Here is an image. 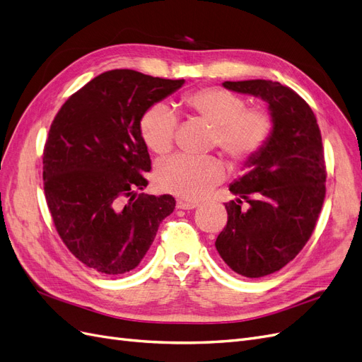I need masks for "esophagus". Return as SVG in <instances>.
Masks as SVG:
<instances>
[{
	"mask_svg": "<svg viewBox=\"0 0 362 362\" xmlns=\"http://www.w3.org/2000/svg\"><path fill=\"white\" fill-rule=\"evenodd\" d=\"M177 206L181 208V210H193V208L198 206V202H190V201L178 199V201H177Z\"/></svg>",
	"mask_w": 362,
	"mask_h": 362,
	"instance_id": "1",
	"label": "esophagus"
}]
</instances>
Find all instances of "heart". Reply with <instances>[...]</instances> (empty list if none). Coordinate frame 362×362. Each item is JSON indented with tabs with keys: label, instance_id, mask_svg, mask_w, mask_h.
I'll return each instance as SVG.
<instances>
[{
	"label": "heart",
	"instance_id": "1",
	"mask_svg": "<svg viewBox=\"0 0 362 362\" xmlns=\"http://www.w3.org/2000/svg\"><path fill=\"white\" fill-rule=\"evenodd\" d=\"M182 105L214 125L213 144L234 164L254 160L269 144L273 122L264 108L247 107L246 100L218 86L187 92ZM140 136L156 154H166L173 146L177 116L164 104H154L141 115ZM225 177V164L217 157L175 156L160 163V189L185 201H198Z\"/></svg>",
	"mask_w": 362,
	"mask_h": 362
}]
</instances>
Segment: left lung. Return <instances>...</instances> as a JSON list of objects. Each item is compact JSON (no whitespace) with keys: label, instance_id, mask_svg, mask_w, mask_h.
Here are the masks:
<instances>
[{"label":"left lung","instance_id":"obj_1","mask_svg":"<svg viewBox=\"0 0 362 362\" xmlns=\"http://www.w3.org/2000/svg\"><path fill=\"white\" fill-rule=\"evenodd\" d=\"M223 87L262 98L273 120L266 148L229 185L238 199L225 205L228 223L216 240L218 255L235 273L261 278L294 259L314 231L326 194L322 134L311 107L287 86L247 80Z\"/></svg>","mask_w":362,"mask_h":362}]
</instances>
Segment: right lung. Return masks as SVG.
<instances>
[{
	"mask_svg": "<svg viewBox=\"0 0 362 362\" xmlns=\"http://www.w3.org/2000/svg\"><path fill=\"white\" fill-rule=\"evenodd\" d=\"M182 84L107 71L71 95L54 117L43 148V190L57 234L86 267L105 275L133 270L173 211L170 194L136 196L151 170L139 122Z\"/></svg>",
	"mask_w": 362,
	"mask_h": 362,
	"instance_id": "obj_1",
	"label": "right lung"
}]
</instances>
